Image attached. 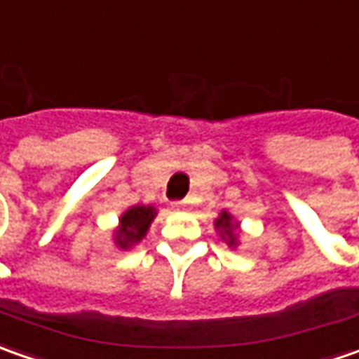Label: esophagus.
I'll list each match as a JSON object with an SVG mask.
<instances>
[{
    "label": "esophagus",
    "instance_id": "34e87169",
    "mask_svg": "<svg viewBox=\"0 0 359 359\" xmlns=\"http://www.w3.org/2000/svg\"><path fill=\"white\" fill-rule=\"evenodd\" d=\"M173 208L175 210H184V208H187V201H173Z\"/></svg>",
    "mask_w": 359,
    "mask_h": 359
}]
</instances>
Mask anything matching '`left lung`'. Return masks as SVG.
<instances>
[{"mask_svg": "<svg viewBox=\"0 0 359 359\" xmlns=\"http://www.w3.org/2000/svg\"><path fill=\"white\" fill-rule=\"evenodd\" d=\"M215 228H217V231H219L222 240L228 241V245H236V243H238V233H236L238 224L233 222L231 214H228V212H222L219 217L215 219Z\"/></svg>", "mask_w": 359, "mask_h": 359, "instance_id": "obj_1", "label": "left lung"}]
</instances>
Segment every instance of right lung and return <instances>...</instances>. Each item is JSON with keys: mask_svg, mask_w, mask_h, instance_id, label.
<instances>
[{"mask_svg": "<svg viewBox=\"0 0 359 359\" xmlns=\"http://www.w3.org/2000/svg\"><path fill=\"white\" fill-rule=\"evenodd\" d=\"M156 208L154 205H133L126 214L119 217V226L116 229V243L121 250H128L133 243L144 240L147 229L151 226L156 217Z\"/></svg>", "mask_w": 359, "mask_h": 359, "instance_id": "right-lung-1", "label": "right lung"}]
</instances>
